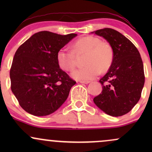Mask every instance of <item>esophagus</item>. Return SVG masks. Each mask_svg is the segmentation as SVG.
Listing matches in <instances>:
<instances>
[{
	"instance_id": "34e87169",
	"label": "esophagus",
	"mask_w": 152,
	"mask_h": 152,
	"mask_svg": "<svg viewBox=\"0 0 152 152\" xmlns=\"http://www.w3.org/2000/svg\"><path fill=\"white\" fill-rule=\"evenodd\" d=\"M80 83H86V84H87V83H89L90 81H80Z\"/></svg>"
}]
</instances>
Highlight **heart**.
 Returning <instances> with one entry per match:
<instances>
[{
  "mask_svg": "<svg viewBox=\"0 0 152 152\" xmlns=\"http://www.w3.org/2000/svg\"><path fill=\"white\" fill-rule=\"evenodd\" d=\"M86 53L83 64L86 66L73 71L72 77L81 81H88L105 72L113 61L114 53L109 43L102 42L96 36L82 37L72 46V51L61 48L57 52L56 61L62 70L71 71L76 66V56Z\"/></svg>",
  "mask_w": 152,
  "mask_h": 152,
  "instance_id": "heart-1",
  "label": "heart"
}]
</instances>
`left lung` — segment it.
Returning a JSON list of instances; mask_svg holds the SVG:
<instances>
[{
	"label": "left lung",
	"instance_id": "8db88e82",
	"mask_svg": "<svg viewBox=\"0 0 152 152\" xmlns=\"http://www.w3.org/2000/svg\"><path fill=\"white\" fill-rule=\"evenodd\" d=\"M94 34L109 43L114 58L108 72L99 80L102 91L94 102L110 116H123L133 109L142 95L145 76L140 53L132 41L114 29L105 28Z\"/></svg>",
	"mask_w": 152,
	"mask_h": 152
}]
</instances>
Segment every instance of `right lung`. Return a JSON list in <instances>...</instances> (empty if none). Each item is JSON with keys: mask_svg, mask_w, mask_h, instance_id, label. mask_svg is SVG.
<instances>
[{"mask_svg": "<svg viewBox=\"0 0 152 152\" xmlns=\"http://www.w3.org/2000/svg\"><path fill=\"white\" fill-rule=\"evenodd\" d=\"M76 36L40 31L17 49L10 70V88L26 112L47 116L65 102L76 82L59 67L56 53Z\"/></svg>", "mask_w": 152, "mask_h": 152, "instance_id": "obj_1", "label": "right lung"}]
</instances>
